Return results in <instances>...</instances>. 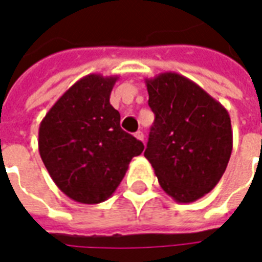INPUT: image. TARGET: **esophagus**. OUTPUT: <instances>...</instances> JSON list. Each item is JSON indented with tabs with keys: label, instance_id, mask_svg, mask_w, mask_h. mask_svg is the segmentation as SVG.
<instances>
[{
	"label": "esophagus",
	"instance_id": "obj_1",
	"mask_svg": "<svg viewBox=\"0 0 262 262\" xmlns=\"http://www.w3.org/2000/svg\"><path fill=\"white\" fill-rule=\"evenodd\" d=\"M134 135H135V138H137V139H139V141H143V139H145V137H143V133H142V131H137V133L134 134Z\"/></svg>",
	"mask_w": 262,
	"mask_h": 262
}]
</instances>
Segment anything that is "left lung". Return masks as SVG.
<instances>
[{
    "label": "left lung",
    "instance_id": "8db88e82",
    "mask_svg": "<svg viewBox=\"0 0 262 262\" xmlns=\"http://www.w3.org/2000/svg\"><path fill=\"white\" fill-rule=\"evenodd\" d=\"M154 123L145 157L159 183L179 204L200 200L222 179L232 151L227 109L175 72L146 79Z\"/></svg>",
    "mask_w": 262,
    "mask_h": 262
}]
</instances>
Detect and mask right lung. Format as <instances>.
Masks as SVG:
<instances>
[{
    "mask_svg": "<svg viewBox=\"0 0 262 262\" xmlns=\"http://www.w3.org/2000/svg\"><path fill=\"white\" fill-rule=\"evenodd\" d=\"M117 76L87 75L71 86L40 121V159L71 200L94 205L116 191L143 143L123 131L109 98Z\"/></svg>",
    "mask_w": 262,
    "mask_h": 262,
    "instance_id": "obj_1",
    "label": "right lung"
}]
</instances>
